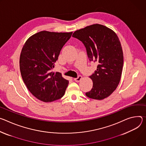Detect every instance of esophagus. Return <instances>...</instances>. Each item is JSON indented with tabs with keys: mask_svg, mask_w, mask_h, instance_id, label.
Here are the masks:
<instances>
[{
	"mask_svg": "<svg viewBox=\"0 0 146 146\" xmlns=\"http://www.w3.org/2000/svg\"><path fill=\"white\" fill-rule=\"evenodd\" d=\"M82 79V76H80V75H79L78 77H77V78H74V80L75 82H79V81H80V80H81V79Z\"/></svg>",
	"mask_w": 146,
	"mask_h": 146,
	"instance_id": "34e87169",
	"label": "esophagus"
}]
</instances>
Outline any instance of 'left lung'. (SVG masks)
<instances>
[{
  "label": "left lung",
  "instance_id": "1",
  "mask_svg": "<svg viewBox=\"0 0 146 146\" xmlns=\"http://www.w3.org/2000/svg\"><path fill=\"white\" fill-rule=\"evenodd\" d=\"M72 36L83 42L90 61L98 64L97 70L89 76L93 88L86 96L104 99L116 89L122 75L123 55L117 35L111 29L95 24L75 31Z\"/></svg>",
  "mask_w": 146,
  "mask_h": 146
}]
</instances>
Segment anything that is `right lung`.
I'll list each match as a JSON object with an SVG mask.
<instances>
[{"mask_svg":"<svg viewBox=\"0 0 146 146\" xmlns=\"http://www.w3.org/2000/svg\"><path fill=\"white\" fill-rule=\"evenodd\" d=\"M72 32L42 31L30 36L20 57V69L29 92L40 101L49 103L64 96L69 81L53 68L62 47Z\"/></svg>","mask_w":146,"mask_h":146,"instance_id":"obj_1","label":"right lung"}]
</instances>
